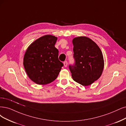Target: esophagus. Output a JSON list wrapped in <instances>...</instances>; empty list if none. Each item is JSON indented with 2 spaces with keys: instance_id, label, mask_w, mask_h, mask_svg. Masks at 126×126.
Wrapping results in <instances>:
<instances>
[{
  "instance_id": "1",
  "label": "esophagus",
  "mask_w": 126,
  "mask_h": 126,
  "mask_svg": "<svg viewBox=\"0 0 126 126\" xmlns=\"http://www.w3.org/2000/svg\"><path fill=\"white\" fill-rule=\"evenodd\" d=\"M67 64H68V63H67V61H65L64 62V66L65 67H67Z\"/></svg>"
}]
</instances>
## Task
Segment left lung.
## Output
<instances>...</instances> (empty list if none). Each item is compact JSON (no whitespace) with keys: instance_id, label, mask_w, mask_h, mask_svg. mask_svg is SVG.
I'll use <instances>...</instances> for the list:
<instances>
[{"instance_id":"1","label":"left lung","mask_w":126,"mask_h":126,"mask_svg":"<svg viewBox=\"0 0 126 126\" xmlns=\"http://www.w3.org/2000/svg\"><path fill=\"white\" fill-rule=\"evenodd\" d=\"M74 63L68 67L74 81L89 86L98 79L103 72L104 60L101 51L94 41L86 37L73 40Z\"/></svg>"}]
</instances>
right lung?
<instances>
[{
  "instance_id": "obj_1",
  "label": "right lung",
  "mask_w": 126,
  "mask_h": 126,
  "mask_svg": "<svg viewBox=\"0 0 126 126\" xmlns=\"http://www.w3.org/2000/svg\"><path fill=\"white\" fill-rule=\"evenodd\" d=\"M57 37L45 35L33 42L27 49L23 64L28 76L37 84L45 85L54 81L63 66L55 47Z\"/></svg>"
}]
</instances>
